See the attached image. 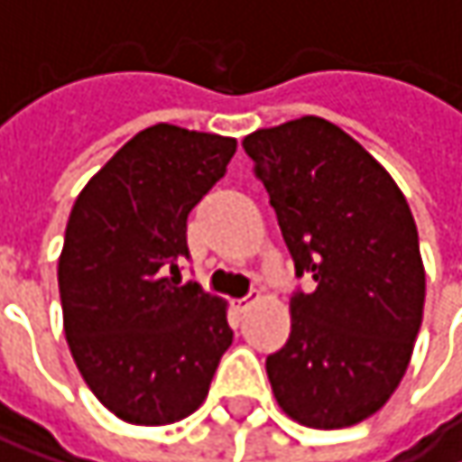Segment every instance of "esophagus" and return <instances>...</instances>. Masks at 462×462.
Instances as JSON below:
<instances>
[{
    "label": "esophagus",
    "instance_id": "esophagus-1",
    "mask_svg": "<svg viewBox=\"0 0 462 462\" xmlns=\"http://www.w3.org/2000/svg\"><path fill=\"white\" fill-rule=\"evenodd\" d=\"M232 308H235L237 313H245V310L251 308V300H237V302H235Z\"/></svg>",
    "mask_w": 462,
    "mask_h": 462
}]
</instances>
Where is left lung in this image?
I'll list each match as a JSON object with an SVG mask.
<instances>
[{
	"instance_id": "left-lung-1",
	"label": "left lung",
	"mask_w": 462,
	"mask_h": 462,
	"mask_svg": "<svg viewBox=\"0 0 462 462\" xmlns=\"http://www.w3.org/2000/svg\"><path fill=\"white\" fill-rule=\"evenodd\" d=\"M297 275L289 342L267 356L278 407L308 428H347L399 388L422 323L425 267L393 176L339 125L308 115L243 139Z\"/></svg>"
}]
</instances>
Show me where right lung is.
Segmentation results:
<instances>
[{"instance_id":"right-lung-1","label":"right lung","mask_w":462,"mask_h":462,"mask_svg":"<svg viewBox=\"0 0 462 462\" xmlns=\"http://www.w3.org/2000/svg\"><path fill=\"white\" fill-rule=\"evenodd\" d=\"M237 141L171 123L143 128L82 187L58 256L71 358L131 425L192 415L232 345L227 302L181 286L187 217L225 176Z\"/></svg>"}]
</instances>
